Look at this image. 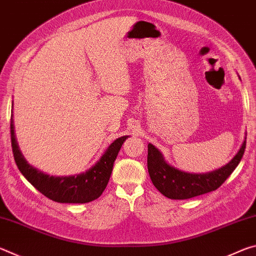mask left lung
I'll use <instances>...</instances> for the list:
<instances>
[{
  "label": "left lung",
  "mask_w": 256,
  "mask_h": 256,
  "mask_svg": "<svg viewBox=\"0 0 256 256\" xmlns=\"http://www.w3.org/2000/svg\"><path fill=\"white\" fill-rule=\"evenodd\" d=\"M246 146V136L238 152L228 164L209 172H188L175 168L164 160L154 144H148V172L152 184L172 200H186L212 192L222 186L240 162Z\"/></svg>",
  "instance_id": "left-lung-1"
}]
</instances>
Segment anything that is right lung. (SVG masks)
<instances>
[{
    "mask_svg": "<svg viewBox=\"0 0 256 256\" xmlns=\"http://www.w3.org/2000/svg\"><path fill=\"white\" fill-rule=\"evenodd\" d=\"M10 128L12 151L21 174L46 198L60 203H88L100 196L110 180L120 146L128 138L125 136L116 138L98 162L84 172L71 176H50L28 164L21 154L14 134V114L11 115Z\"/></svg>",
    "mask_w": 256,
    "mask_h": 256,
    "instance_id": "right-lung-1",
    "label": "right lung"
}]
</instances>
